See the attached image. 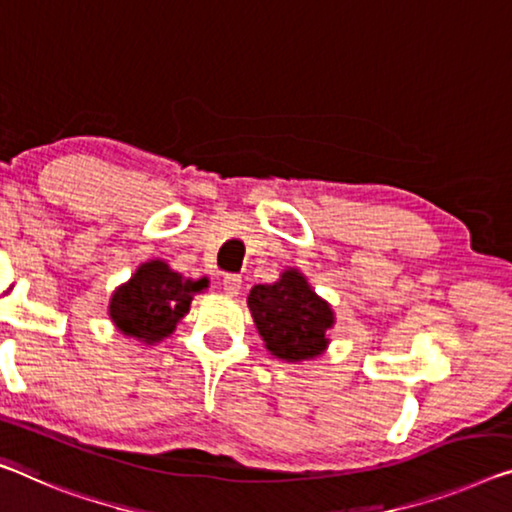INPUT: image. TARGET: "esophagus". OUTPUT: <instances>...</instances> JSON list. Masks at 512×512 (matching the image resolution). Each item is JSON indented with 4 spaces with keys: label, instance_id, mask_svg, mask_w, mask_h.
<instances>
[{
    "label": "esophagus",
    "instance_id": "34e87169",
    "mask_svg": "<svg viewBox=\"0 0 512 512\" xmlns=\"http://www.w3.org/2000/svg\"><path fill=\"white\" fill-rule=\"evenodd\" d=\"M222 286H224V293L238 295L240 288H242V277H240V274H235V272H229V274H226V277H224Z\"/></svg>",
    "mask_w": 512,
    "mask_h": 512
}]
</instances>
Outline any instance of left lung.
Instances as JSON below:
<instances>
[{
  "label": "left lung",
  "instance_id": "8db88e82",
  "mask_svg": "<svg viewBox=\"0 0 512 512\" xmlns=\"http://www.w3.org/2000/svg\"><path fill=\"white\" fill-rule=\"evenodd\" d=\"M251 316L267 350L286 361H304L322 355L325 332L334 325V313L313 293L297 270H286L277 283L254 286L247 297Z\"/></svg>",
  "mask_w": 512,
  "mask_h": 512
}]
</instances>
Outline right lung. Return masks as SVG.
Returning <instances> with one entry per match:
<instances>
[{
	"mask_svg": "<svg viewBox=\"0 0 512 512\" xmlns=\"http://www.w3.org/2000/svg\"><path fill=\"white\" fill-rule=\"evenodd\" d=\"M203 288H208V279H183L162 261L144 263L112 295L109 316L123 334L151 345L174 332L176 322L190 311L192 295Z\"/></svg>",
	"mask_w": 512,
	"mask_h": 512,
	"instance_id": "obj_1",
	"label": "right lung"
}]
</instances>
